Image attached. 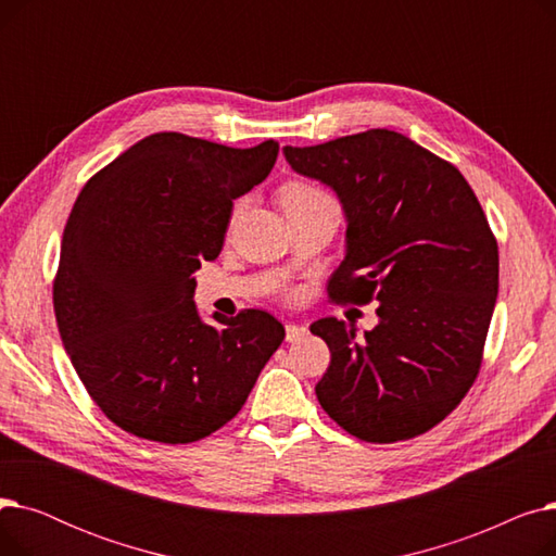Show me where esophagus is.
Returning <instances> with one entry per match:
<instances>
[{"label": "esophagus", "instance_id": "34e87169", "mask_svg": "<svg viewBox=\"0 0 556 556\" xmlns=\"http://www.w3.org/2000/svg\"><path fill=\"white\" fill-rule=\"evenodd\" d=\"M306 333H308V329L304 325H286V340L288 342H300Z\"/></svg>", "mask_w": 556, "mask_h": 556}]
</instances>
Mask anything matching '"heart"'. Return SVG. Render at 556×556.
<instances>
[{
  "label": "heart",
  "mask_w": 556,
  "mask_h": 556,
  "mask_svg": "<svg viewBox=\"0 0 556 556\" xmlns=\"http://www.w3.org/2000/svg\"><path fill=\"white\" fill-rule=\"evenodd\" d=\"M329 200L333 198L325 189H319L311 182H293L281 191V202L286 212L295 207H306V204H315V202H329Z\"/></svg>",
  "instance_id": "1"
}]
</instances>
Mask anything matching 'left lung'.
<instances>
[{
    "mask_svg": "<svg viewBox=\"0 0 556 556\" xmlns=\"http://www.w3.org/2000/svg\"><path fill=\"white\" fill-rule=\"evenodd\" d=\"M283 155L329 185L346 214L329 300L381 302L363 340L336 317L311 325L331 352L317 401L363 442L413 440L444 421L478 378L498 298L489 220L451 162L394 130L286 146Z\"/></svg>",
    "mask_w": 556,
    "mask_h": 556,
    "instance_id": "8db88e82",
    "label": "left lung"
}]
</instances>
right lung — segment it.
<instances>
[{"label":"right lung","mask_w":556,"mask_h":556,"mask_svg":"<svg viewBox=\"0 0 556 556\" xmlns=\"http://www.w3.org/2000/svg\"><path fill=\"white\" fill-rule=\"evenodd\" d=\"M275 139L229 149L155 132L94 173L67 218L53 277L58 331L101 413L160 444H191L239 415L283 342L270 313L204 325L202 261L225 241L231 204L268 178Z\"/></svg>","instance_id":"right-lung-1"}]
</instances>
